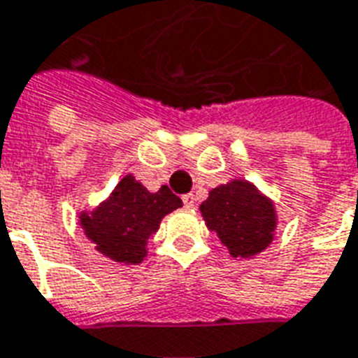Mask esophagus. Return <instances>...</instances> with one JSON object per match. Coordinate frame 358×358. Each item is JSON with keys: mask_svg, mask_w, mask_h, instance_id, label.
I'll return each mask as SVG.
<instances>
[{"mask_svg": "<svg viewBox=\"0 0 358 358\" xmlns=\"http://www.w3.org/2000/svg\"><path fill=\"white\" fill-rule=\"evenodd\" d=\"M183 204L187 208H194L196 206V196H194V194H185Z\"/></svg>", "mask_w": 358, "mask_h": 358, "instance_id": "obj_1", "label": "esophagus"}]
</instances>
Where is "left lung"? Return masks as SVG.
<instances>
[{
  "label": "left lung",
  "mask_w": 358,
  "mask_h": 358,
  "mask_svg": "<svg viewBox=\"0 0 358 358\" xmlns=\"http://www.w3.org/2000/svg\"><path fill=\"white\" fill-rule=\"evenodd\" d=\"M200 212L208 229L217 233L233 258L262 252L272 243L278 224L272 200L243 179L212 189Z\"/></svg>",
  "instance_id": "8db88e82"
}]
</instances>
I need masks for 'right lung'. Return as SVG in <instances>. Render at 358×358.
I'll return each instance as SVG.
<instances>
[{"mask_svg":"<svg viewBox=\"0 0 358 358\" xmlns=\"http://www.w3.org/2000/svg\"><path fill=\"white\" fill-rule=\"evenodd\" d=\"M181 206V199L166 185L150 192L133 175H125L110 199L90 214H80V225L98 252L115 262L141 264L146 241L158 231L162 217Z\"/></svg>","mask_w":358,"mask_h":358,"instance_id":"add662e5","label":"right lung"}]
</instances>
